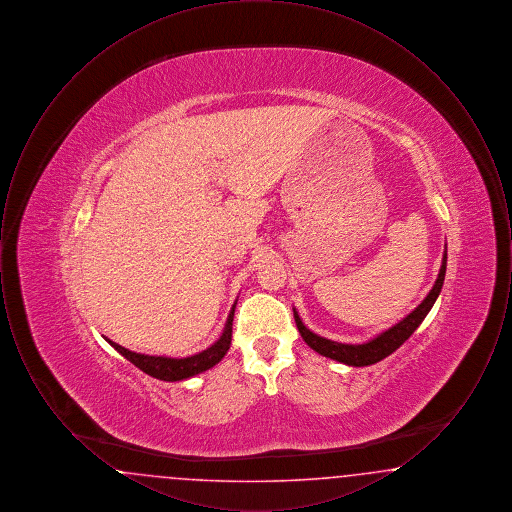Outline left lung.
I'll use <instances>...</instances> for the list:
<instances>
[{"label":"left lung","instance_id":"1","mask_svg":"<svg viewBox=\"0 0 512 512\" xmlns=\"http://www.w3.org/2000/svg\"><path fill=\"white\" fill-rule=\"evenodd\" d=\"M445 268H447V251L443 253L438 280H436L434 288L426 295V299L414 309L411 315H407L401 322L391 326L390 330L376 336L374 340L366 341L361 345H351V343H338V341L320 338L301 322L297 311L293 309V318H295L297 330H299V334H301L305 343L324 357H330L334 361H340L343 365L349 366L374 365V363L386 359L395 349H399L405 341L409 340L413 336L414 330L420 326V322L430 313V309L434 307L439 292H441V286H443V280H445Z\"/></svg>","mask_w":512,"mask_h":512}]
</instances>
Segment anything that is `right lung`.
I'll list each match as a JSON object with an SVG mask.
<instances>
[{"instance_id": "right-lung-1", "label": "right lung", "mask_w": 512, "mask_h": 512, "mask_svg": "<svg viewBox=\"0 0 512 512\" xmlns=\"http://www.w3.org/2000/svg\"><path fill=\"white\" fill-rule=\"evenodd\" d=\"M234 309L232 307L228 320L224 324L222 336L215 341L211 347H207L205 351L192 355V357H184V359H171V357H153V355H142V353H134L128 351L126 347H122L115 341H109L124 359H128L132 365L138 366L140 370H144L149 376L163 380V382H178V380H186L192 378L199 372H205L209 368L219 363L220 359L226 355V351L230 349V341H232V320H234Z\"/></svg>"}]
</instances>
